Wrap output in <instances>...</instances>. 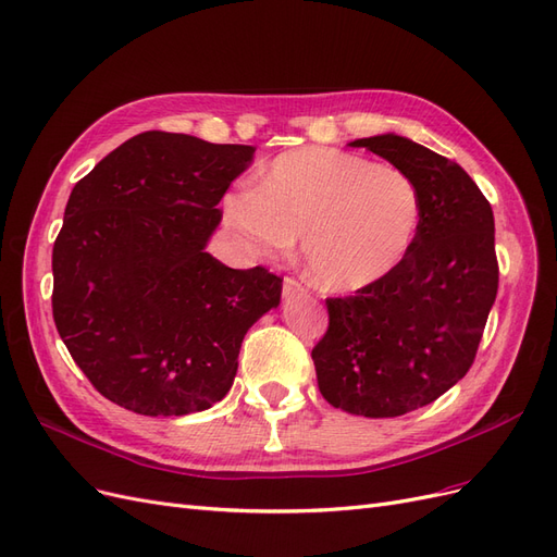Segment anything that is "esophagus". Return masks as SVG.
I'll return each mask as SVG.
<instances>
[{"instance_id":"esophagus-1","label":"esophagus","mask_w":557,"mask_h":557,"mask_svg":"<svg viewBox=\"0 0 557 557\" xmlns=\"http://www.w3.org/2000/svg\"><path fill=\"white\" fill-rule=\"evenodd\" d=\"M302 294H305V286L298 280H294V277L284 280V284H282V296L284 298H294V296H302Z\"/></svg>"}]
</instances>
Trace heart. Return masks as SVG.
I'll list each match as a JSON object with an SVG mask.
<instances>
[{"label": "heart", "mask_w": 557, "mask_h": 557, "mask_svg": "<svg viewBox=\"0 0 557 557\" xmlns=\"http://www.w3.org/2000/svg\"><path fill=\"white\" fill-rule=\"evenodd\" d=\"M224 218L261 259L289 255L302 236L314 284L354 294L403 265L419 236L423 201L405 171L312 146L275 157L252 191L226 196Z\"/></svg>", "instance_id": "obj_1"}]
</instances>
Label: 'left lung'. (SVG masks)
<instances>
[{
    "mask_svg": "<svg viewBox=\"0 0 557 557\" xmlns=\"http://www.w3.org/2000/svg\"><path fill=\"white\" fill-rule=\"evenodd\" d=\"M417 183L423 218L396 273L329 298L331 324L312 349L319 391L356 417L393 419L435 403L468 374L497 296L495 220L456 161L411 138H356Z\"/></svg>",
    "mask_w": 557,
    "mask_h": 557,
    "instance_id": "obj_1",
    "label": "left lung"
}]
</instances>
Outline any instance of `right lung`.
<instances>
[{
    "mask_svg": "<svg viewBox=\"0 0 557 557\" xmlns=\"http://www.w3.org/2000/svg\"><path fill=\"white\" fill-rule=\"evenodd\" d=\"M252 146L146 132L71 189L52 247V317L92 386L146 417L220 403L245 333L280 305L265 268L233 271L206 252L218 203Z\"/></svg>",
    "mask_w": 557,
    "mask_h": 557,
    "instance_id": "add662e5",
    "label": "right lung"
}]
</instances>
